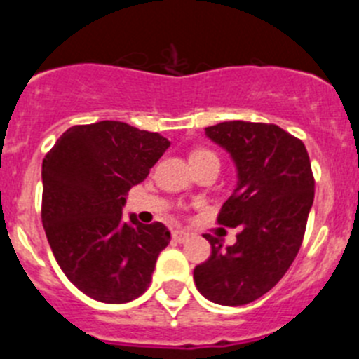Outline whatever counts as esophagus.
Masks as SVG:
<instances>
[{
	"mask_svg": "<svg viewBox=\"0 0 359 359\" xmlns=\"http://www.w3.org/2000/svg\"><path fill=\"white\" fill-rule=\"evenodd\" d=\"M189 239V233L183 230H174L172 231V241L174 243H185V241Z\"/></svg>",
	"mask_w": 359,
	"mask_h": 359,
	"instance_id": "obj_1",
	"label": "esophagus"
}]
</instances>
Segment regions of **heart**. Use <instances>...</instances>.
<instances>
[{
    "mask_svg": "<svg viewBox=\"0 0 359 359\" xmlns=\"http://www.w3.org/2000/svg\"><path fill=\"white\" fill-rule=\"evenodd\" d=\"M189 160H190V163H194V161H201V160H217V156H215L212 151H208V149L198 147L190 152Z\"/></svg>",
    "mask_w": 359,
    "mask_h": 359,
    "instance_id": "1",
    "label": "heart"
}]
</instances>
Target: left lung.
Returning <instances> with one entry per match:
<instances>
[{"label":"left lung","instance_id":"obj_1","mask_svg":"<svg viewBox=\"0 0 359 359\" xmlns=\"http://www.w3.org/2000/svg\"><path fill=\"white\" fill-rule=\"evenodd\" d=\"M205 133L236 161L239 182L217 223L241 231L226 248L205 236L212 253L196 266L194 282L212 302L244 306L268 293L293 264L315 199V177L302 140L275 123L231 120Z\"/></svg>","mask_w":359,"mask_h":359}]
</instances>
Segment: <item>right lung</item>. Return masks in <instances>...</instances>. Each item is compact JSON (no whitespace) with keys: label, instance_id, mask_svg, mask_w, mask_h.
I'll return each instance as SVG.
<instances>
[{"label":"right lung","instance_id":"1","mask_svg":"<svg viewBox=\"0 0 359 359\" xmlns=\"http://www.w3.org/2000/svg\"><path fill=\"white\" fill-rule=\"evenodd\" d=\"M170 142L102 120L73 126L43 160L41 219L57 264L98 302L126 304L151 284L170 231L122 217L126 196L147 177Z\"/></svg>","mask_w":359,"mask_h":359}]
</instances>
